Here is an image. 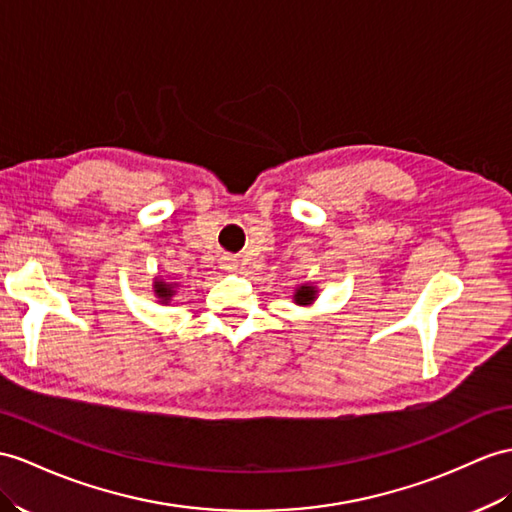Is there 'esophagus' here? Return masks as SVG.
I'll return each instance as SVG.
<instances>
[{"label":"esophagus","mask_w":512,"mask_h":512,"mask_svg":"<svg viewBox=\"0 0 512 512\" xmlns=\"http://www.w3.org/2000/svg\"><path fill=\"white\" fill-rule=\"evenodd\" d=\"M223 260H226V267H228V269H234V267H236V258L228 256V258H223Z\"/></svg>","instance_id":"obj_1"}]
</instances>
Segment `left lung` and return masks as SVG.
I'll use <instances>...</instances> for the list:
<instances>
[{
  "instance_id": "obj_1",
  "label": "left lung",
  "mask_w": 512,
  "mask_h": 512,
  "mask_svg": "<svg viewBox=\"0 0 512 512\" xmlns=\"http://www.w3.org/2000/svg\"><path fill=\"white\" fill-rule=\"evenodd\" d=\"M317 295H319L317 284H310V282L299 284L297 289H295V293H293V302L297 306H310V304H315Z\"/></svg>"
}]
</instances>
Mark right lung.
<instances>
[{
    "mask_svg": "<svg viewBox=\"0 0 512 512\" xmlns=\"http://www.w3.org/2000/svg\"><path fill=\"white\" fill-rule=\"evenodd\" d=\"M154 295L160 304H169L171 297L178 293V282H173L171 278H162V276H156L154 278Z\"/></svg>",
    "mask_w": 512,
    "mask_h": 512,
    "instance_id": "obj_1",
    "label": "right lung"
}]
</instances>
